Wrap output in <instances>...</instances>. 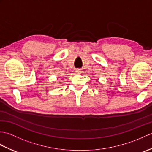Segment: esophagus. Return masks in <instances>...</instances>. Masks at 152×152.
I'll use <instances>...</instances> for the list:
<instances>
[{"instance_id": "obj_1", "label": "esophagus", "mask_w": 152, "mask_h": 152, "mask_svg": "<svg viewBox=\"0 0 152 152\" xmlns=\"http://www.w3.org/2000/svg\"><path fill=\"white\" fill-rule=\"evenodd\" d=\"M81 72H82V70H80V69L76 70V74H80Z\"/></svg>"}]
</instances>
